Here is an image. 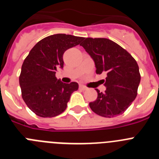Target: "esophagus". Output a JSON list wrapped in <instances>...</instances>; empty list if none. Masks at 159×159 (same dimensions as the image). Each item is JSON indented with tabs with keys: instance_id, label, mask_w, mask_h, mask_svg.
I'll list each match as a JSON object with an SVG mask.
<instances>
[{
	"instance_id": "esophagus-1",
	"label": "esophagus",
	"mask_w": 159,
	"mask_h": 159,
	"mask_svg": "<svg viewBox=\"0 0 159 159\" xmlns=\"http://www.w3.org/2000/svg\"><path fill=\"white\" fill-rule=\"evenodd\" d=\"M80 89L83 90V91H85V90H87L88 88H87L85 86H84V85H80Z\"/></svg>"
}]
</instances>
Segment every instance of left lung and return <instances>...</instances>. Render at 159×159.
I'll return each mask as SVG.
<instances>
[{"mask_svg": "<svg viewBox=\"0 0 159 159\" xmlns=\"http://www.w3.org/2000/svg\"><path fill=\"white\" fill-rule=\"evenodd\" d=\"M95 61L96 74L106 73L105 93L96 92L98 97L89 106L102 117L122 115L137 96L141 75L136 60L124 48L106 38H84L80 44Z\"/></svg>", "mask_w": 159, "mask_h": 159, "instance_id": "left-lung-1", "label": "left lung"}]
</instances>
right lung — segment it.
Listing matches in <instances>:
<instances>
[{
  "mask_svg": "<svg viewBox=\"0 0 159 159\" xmlns=\"http://www.w3.org/2000/svg\"><path fill=\"white\" fill-rule=\"evenodd\" d=\"M84 37L55 34L43 38L31 49L24 60L19 76L21 95L28 107L36 116L52 118L63 113L77 83L64 84L56 77L64 67L63 55L80 44Z\"/></svg>",
  "mask_w": 159,
  "mask_h": 159,
  "instance_id": "right-lung-1",
  "label": "right lung"
}]
</instances>
